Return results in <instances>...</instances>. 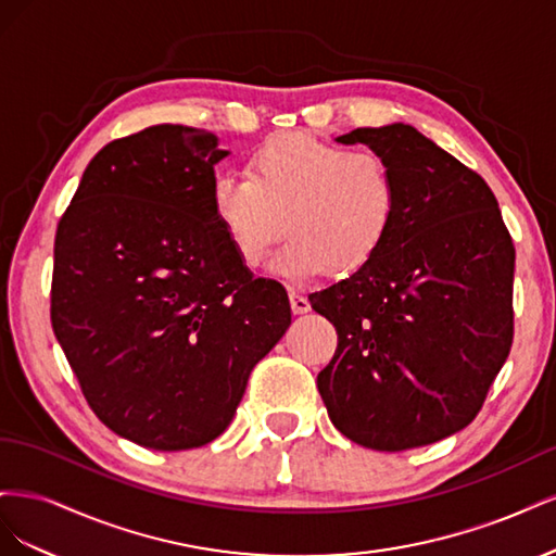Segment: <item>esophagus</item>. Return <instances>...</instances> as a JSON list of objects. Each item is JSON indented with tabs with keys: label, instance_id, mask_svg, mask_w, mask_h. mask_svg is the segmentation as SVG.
I'll return each mask as SVG.
<instances>
[{
	"label": "esophagus",
	"instance_id": "1",
	"mask_svg": "<svg viewBox=\"0 0 556 556\" xmlns=\"http://www.w3.org/2000/svg\"><path fill=\"white\" fill-rule=\"evenodd\" d=\"M290 306H292V313H294V315H304V313L311 311V301H308L304 294L290 292Z\"/></svg>",
	"mask_w": 556,
	"mask_h": 556
}]
</instances>
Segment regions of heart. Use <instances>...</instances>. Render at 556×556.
I'll return each mask as SVG.
<instances>
[{
    "label": "heart",
    "mask_w": 556,
    "mask_h": 556,
    "mask_svg": "<svg viewBox=\"0 0 556 556\" xmlns=\"http://www.w3.org/2000/svg\"><path fill=\"white\" fill-rule=\"evenodd\" d=\"M248 176H215L211 211L237 257L255 268L288 229L271 274L304 285L331 268L352 276L376 260L399 213L390 162L304 131L278 134L248 155Z\"/></svg>",
    "instance_id": "heart-1"
}]
</instances>
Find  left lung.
Listing matches in <instances>:
<instances>
[{
	"instance_id": "left-lung-1",
	"label": "left lung",
	"mask_w": 556,
	"mask_h": 556,
	"mask_svg": "<svg viewBox=\"0 0 556 556\" xmlns=\"http://www.w3.org/2000/svg\"><path fill=\"white\" fill-rule=\"evenodd\" d=\"M336 141L390 162L399 213L371 264L308 296L339 333L319 396L357 445L443 441L473 422L508 359L513 239L490 185L415 127H359Z\"/></svg>"
}]
</instances>
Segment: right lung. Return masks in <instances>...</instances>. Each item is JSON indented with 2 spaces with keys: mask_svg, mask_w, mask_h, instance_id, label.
<instances>
[{
  "mask_svg": "<svg viewBox=\"0 0 556 556\" xmlns=\"http://www.w3.org/2000/svg\"><path fill=\"white\" fill-rule=\"evenodd\" d=\"M227 155L182 125L111 141L58 225L53 331L94 415L150 450L215 441L292 323L282 285L252 278L213 217Z\"/></svg>",
  "mask_w": 556,
  "mask_h": 556,
  "instance_id": "right-lung-1",
  "label": "right lung"
}]
</instances>
